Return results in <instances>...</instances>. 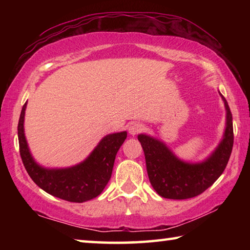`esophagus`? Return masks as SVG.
<instances>
[{
    "label": "esophagus",
    "mask_w": 250,
    "mask_h": 250,
    "mask_svg": "<svg viewBox=\"0 0 250 250\" xmlns=\"http://www.w3.org/2000/svg\"><path fill=\"white\" fill-rule=\"evenodd\" d=\"M142 130H143V125L141 124H139V122H134V124L130 125L128 128V131L131 135H135V134L140 133V132H142Z\"/></svg>",
    "instance_id": "obj_1"
}]
</instances>
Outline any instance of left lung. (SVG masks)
<instances>
[{"instance_id":"8db88e82","label":"left lung","mask_w":250,"mask_h":250,"mask_svg":"<svg viewBox=\"0 0 250 250\" xmlns=\"http://www.w3.org/2000/svg\"><path fill=\"white\" fill-rule=\"evenodd\" d=\"M219 95L226 109L225 132L218 146L203 162H184L164 142L147 134L138 135L146 155L150 183L160 196L171 200L195 197L213 185L225 170L234 145V130L229 105Z\"/></svg>"}]
</instances>
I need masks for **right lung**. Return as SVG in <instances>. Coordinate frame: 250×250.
I'll use <instances>...</instances> for the list:
<instances>
[{"instance_id":"right-lung-1","label":"right lung","mask_w":250,"mask_h":250,"mask_svg":"<svg viewBox=\"0 0 250 250\" xmlns=\"http://www.w3.org/2000/svg\"><path fill=\"white\" fill-rule=\"evenodd\" d=\"M26 104L21 111L18 135L21 158L31 179L50 195L68 202L83 203L98 196L111 177L117 152L126 139L125 131L105 135L89 156L77 166L46 168L35 162L28 149L24 134Z\"/></svg>"}]
</instances>
